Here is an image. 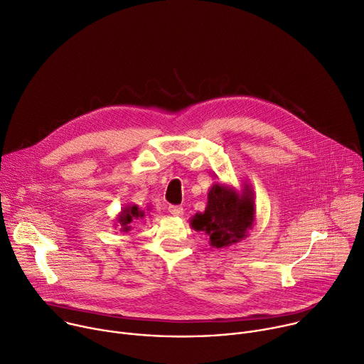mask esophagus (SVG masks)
I'll use <instances>...</instances> for the list:
<instances>
[{
	"instance_id": "1",
	"label": "esophagus",
	"mask_w": 364,
	"mask_h": 364,
	"mask_svg": "<svg viewBox=\"0 0 364 364\" xmlns=\"http://www.w3.org/2000/svg\"><path fill=\"white\" fill-rule=\"evenodd\" d=\"M168 209H169V212H171L172 215H175V216H179V215L183 213V208L179 206V205H169Z\"/></svg>"
}]
</instances>
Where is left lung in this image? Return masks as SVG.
<instances>
[{
	"label": "left lung",
	"mask_w": 364,
	"mask_h": 364,
	"mask_svg": "<svg viewBox=\"0 0 364 364\" xmlns=\"http://www.w3.org/2000/svg\"><path fill=\"white\" fill-rule=\"evenodd\" d=\"M254 213V192L248 185L238 193L231 186L213 183L205 212L192 216L191 227L205 232L212 247L225 248L248 235L255 221Z\"/></svg>",
	"instance_id": "1"
}]
</instances>
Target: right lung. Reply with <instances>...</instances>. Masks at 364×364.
Listing matches in <instances>:
<instances>
[{
  "label": "right lung",
  "instance_id": "obj_1",
  "mask_svg": "<svg viewBox=\"0 0 364 364\" xmlns=\"http://www.w3.org/2000/svg\"><path fill=\"white\" fill-rule=\"evenodd\" d=\"M143 216H144V212L140 210L137 205H127L122 209V212L117 216V223H119L117 227H120L122 232H129L132 228V223Z\"/></svg>",
  "mask_w": 364,
  "mask_h": 364
}]
</instances>
